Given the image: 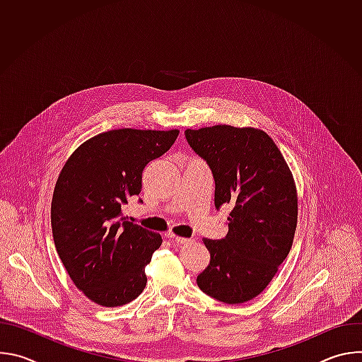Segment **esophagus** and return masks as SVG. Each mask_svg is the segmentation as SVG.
<instances>
[{
  "instance_id": "esophagus-1",
  "label": "esophagus",
  "mask_w": 362,
  "mask_h": 362,
  "mask_svg": "<svg viewBox=\"0 0 362 362\" xmlns=\"http://www.w3.org/2000/svg\"><path fill=\"white\" fill-rule=\"evenodd\" d=\"M168 238L172 240V242H175V243H189V242H192L193 239H189V238H182V236H176V235H168Z\"/></svg>"
}]
</instances>
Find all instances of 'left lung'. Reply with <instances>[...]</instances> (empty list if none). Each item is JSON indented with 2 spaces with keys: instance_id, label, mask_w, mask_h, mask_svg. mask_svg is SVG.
Returning <instances> with one entry per match:
<instances>
[{
  "instance_id": "left-lung-1",
  "label": "left lung",
  "mask_w": 362,
  "mask_h": 362,
  "mask_svg": "<svg viewBox=\"0 0 362 362\" xmlns=\"http://www.w3.org/2000/svg\"><path fill=\"white\" fill-rule=\"evenodd\" d=\"M185 134L214 173L215 206H232L226 238L203 239L211 261L197 286L225 303H243L269 285L292 247L298 222L292 172L261 129L218 124Z\"/></svg>"
}]
</instances>
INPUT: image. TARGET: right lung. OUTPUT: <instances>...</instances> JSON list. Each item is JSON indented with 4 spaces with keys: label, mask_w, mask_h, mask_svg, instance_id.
Returning <instances> with one entry per match:
<instances>
[{
    "label": "right lung",
    "mask_w": 362,
    "mask_h": 362,
    "mask_svg": "<svg viewBox=\"0 0 362 362\" xmlns=\"http://www.w3.org/2000/svg\"><path fill=\"white\" fill-rule=\"evenodd\" d=\"M179 130L117 129L81 143L63 166L51 200V228L73 284L93 302L115 308L144 289L146 265L160 233L127 221L123 206L141 192V175Z\"/></svg>",
    "instance_id": "add662e5"
}]
</instances>
